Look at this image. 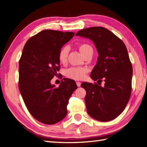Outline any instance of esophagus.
I'll return each instance as SVG.
<instances>
[{"label":"esophagus","instance_id":"esophagus-1","mask_svg":"<svg viewBox=\"0 0 147 147\" xmlns=\"http://www.w3.org/2000/svg\"><path fill=\"white\" fill-rule=\"evenodd\" d=\"M81 83H80V82H79V81H78V82H76V85H77V86H78V87H80V86H81Z\"/></svg>","mask_w":147,"mask_h":147}]
</instances>
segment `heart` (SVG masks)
I'll return each instance as SVG.
<instances>
[{
    "label": "heart",
    "mask_w": 147,
    "mask_h": 147,
    "mask_svg": "<svg viewBox=\"0 0 147 147\" xmlns=\"http://www.w3.org/2000/svg\"><path fill=\"white\" fill-rule=\"evenodd\" d=\"M80 53L83 56L87 53L92 51L93 48L88 44H81L78 47ZM69 53V48L65 46L61 49L59 53V60L61 63L66 62L67 58ZM88 72V69L86 67H71L66 71V76L68 78L76 80H81L83 79L85 76V74Z\"/></svg>",
    "instance_id": "heart-1"
}]
</instances>
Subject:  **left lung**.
<instances>
[{"label": "left lung", "instance_id": "1", "mask_svg": "<svg viewBox=\"0 0 147 147\" xmlns=\"http://www.w3.org/2000/svg\"><path fill=\"white\" fill-rule=\"evenodd\" d=\"M76 36L93 42L98 57L90 77L105 81L103 87L88 82L81 84L86 91L88 113L98 121H111L125 110L131 95L133 68L127 47L120 38L102 27L82 29Z\"/></svg>", "mask_w": 147, "mask_h": 147}]
</instances>
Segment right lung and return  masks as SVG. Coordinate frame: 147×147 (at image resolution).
I'll return each instance as SVG.
<instances>
[{"instance_id": "add662e5", "label": "right lung", "mask_w": 147, "mask_h": 147, "mask_svg": "<svg viewBox=\"0 0 147 147\" xmlns=\"http://www.w3.org/2000/svg\"><path fill=\"white\" fill-rule=\"evenodd\" d=\"M74 33L44 30L27 40L19 62V88L27 110L46 125L61 121L67 115L69 98L77 89L74 80L64 79L58 88L51 80L59 71V53Z\"/></svg>"}]
</instances>
